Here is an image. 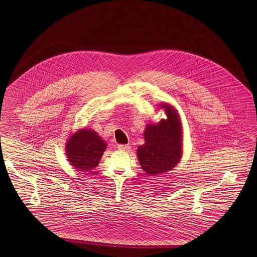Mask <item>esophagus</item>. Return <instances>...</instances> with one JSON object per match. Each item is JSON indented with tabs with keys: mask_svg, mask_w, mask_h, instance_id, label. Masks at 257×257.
Masks as SVG:
<instances>
[{
	"mask_svg": "<svg viewBox=\"0 0 257 257\" xmlns=\"http://www.w3.org/2000/svg\"><path fill=\"white\" fill-rule=\"evenodd\" d=\"M117 147L120 150H128L130 149V146L128 145H118Z\"/></svg>",
	"mask_w": 257,
	"mask_h": 257,
	"instance_id": "esophagus-1",
	"label": "esophagus"
}]
</instances>
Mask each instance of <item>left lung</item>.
Listing matches in <instances>:
<instances>
[{"label":"left lung","instance_id":"left-lung-1","mask_svg":"<svg viewBox=\"0 0 257 257\" xmlns=\"http://www.w3.org/2000/svg\"><path fill=\"white\" fill-rule=\"evenodd\" d=\"M160 107L167 117L157 123L147 124L144 132L145 145L137 150L142 168L151 176L172 170L182 158L183 131L180 115L167 103H161Z\"/></svg>","mask_w":257,"mask_h":257}]
</instances>
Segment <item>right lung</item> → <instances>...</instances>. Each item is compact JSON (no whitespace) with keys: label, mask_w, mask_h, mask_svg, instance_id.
<instances>
[{"label":"right lung","mask_w":257,"mask_h":257,"mask_svg":"<svg viewBox=\"0 0 257 257\" xmlns=\"http://www.w3.org/2000/svg\"><path fill=\"white\" fill-rule=\"evenodd\" d=\"M107 148L104 140L93 130L81 128L70 136L65 145L67 159L77 171L93 170Z\"/></svg>","instance_id":"1"}]
</instances>
